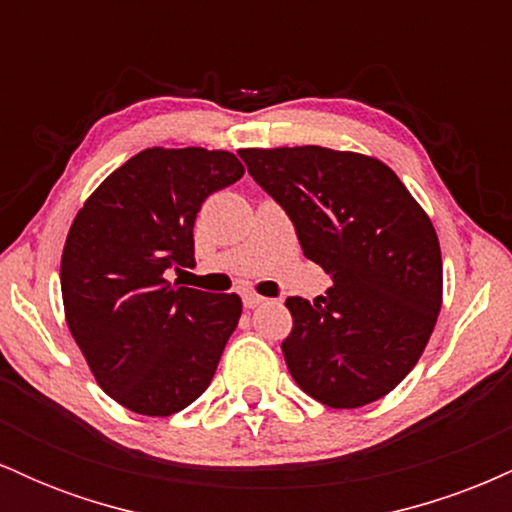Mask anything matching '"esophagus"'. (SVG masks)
Listing matches in <instances>:
<instances>
[{
    "instance_id": "obj_1",
    "label": "esophagus",
    "mask_w": 512,
    "mask_h": 512,
    "mask_svg": "<svg viewBox=\"0 0 512 512\" xmlns=\"http://www.w3.org/2000/svg\"><path fill=\"white\" fill-rule=\"evenodd\" d=\"M264 301H267V298L257 296V293H252V291H245V293H243L245 308H257V305H262Z\"/></svg>"
}]
</instances>
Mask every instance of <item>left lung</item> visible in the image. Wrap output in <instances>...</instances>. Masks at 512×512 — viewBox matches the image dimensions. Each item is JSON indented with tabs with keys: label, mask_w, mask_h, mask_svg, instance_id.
<instances>
[{
	"label": "left lung",
	"mask_w": 512,
	"mask_h": 512,
	"mask_svg": "<svg viewBox=\"0 0 512 512\" xmlns=\"http://www.w3.org/2000/svg\"><path fill=\"white\" fill-rule=\"evenodd\" d=\"M289 214L303 255L332 276L327 296L286 298L281 344L303 392L334 409L375 402L424 354L443 303L436 228L378 158L325 146L240 149Z\"/></svg>",
	"instance_id": "left-lung-1"
}]
</instances>
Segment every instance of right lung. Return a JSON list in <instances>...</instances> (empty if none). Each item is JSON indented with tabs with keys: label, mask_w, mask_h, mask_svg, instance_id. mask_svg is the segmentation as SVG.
Returning <instances> with one entry per match:
<instances>
[{
	"label": "right lung",
	"mask_w": 512,
	"mask_h": 512,
	"mask_svg": "<svg viewBox=\"0 0 512 512\" xmlns=\"http://www.w3.org/2000/svg\"><path fill=\"white\" fill-rule=\"evenodd\" d=\"M228 151H139L101 182L69 228L60 284L69 332L98 385L144 416H170L207 390L243 303L175 286L195 264L197 211L243 178Z\"/></svg>",
	"instance_id": "1"
}]
</instances>
